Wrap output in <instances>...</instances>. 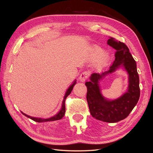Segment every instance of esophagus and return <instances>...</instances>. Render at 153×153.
I'll use <instances>...</instances> for the list:
<instances>
[{
    "mask_svg": "<svg viewBox=\"0 0 153 153\" xmlns=\"http://www.w3.org/2000/svg\"><path fill=\"white\" fill-rule=\"evenodd\" d=\"M89 73L88 71H85L84 72H82L81 73V75H80V77H79L80 80L81 82H85L87 78H88V76H89Z\"/></svg>",
    "mask_w": 153,
    "mask_h": 153,
    "instance_id": "obj_1",
    "label": "esophagus"
}]
</instances>
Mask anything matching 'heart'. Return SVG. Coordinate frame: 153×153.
I'll list each match as a JSON object with an SVG mask.
<instances>
[{
	"instance_id": "1",
	"label": "heart",
	"mask_w": 153,
	"mask_h": 153,
	"mask_svg": "<svg viewBox=\"0 0 153 153\" xmlns=\"http://www.w3.org/2000/svg\"><path fill=\"white\" fill-rule=\"evenodd\" d=\"M100 52V48L99 47H94V54L98 53ZM108 60V55L105 52H102L99 55L95 60V63L97 66L102 65L103 64L106 62Z\"/></svg>"
}]
</instances>
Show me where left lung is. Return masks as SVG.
<instances>
[{"label": "left lung", "mask_w": 153, "mask_h": 153, "mask_svg": "<svg viewBox=\"0 0 153 153\" xmlns=\"http://www.w3.org/2000/svg\"><path fill=\"white\" fill-rule=\"evenodd\" d=\"M108 45L115 49V61L108 71L101 74L92 73L87 86V101L92 116L106 123H117L125 119L137 105L140 98L139 76L137 64L129 48L124 43L110 38ZM122 64L129 75L128 90L117 100L108 101L101 95L99 82L103 77L112 72Z\"/></svg>", "instance_id": "1"}]
</instances>
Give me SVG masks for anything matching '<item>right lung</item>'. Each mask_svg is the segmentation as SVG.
<instances>
[{
  "instance_id": "add662e5",
  "label": "right lung",
  "mask_w": 153,
  "mask_h": 153,
  "mask_svg": "<svg viewBox=\"0 0 153 153\" xmlns=\"http://www.w3.org/2000/svg\"><path fill=\"white\" fill-rule=\"evenodd\" d=\"M76 84V81H75L74 82V84H73L70 87H69V89L67 90L66 92V94L64 97V100L62 101V108L61 110H60V112L57 114L54 115V116L48 118V119H41V118H37V117H30L29 115H27L24 113H22L24 114L25 116L29 117L30 119H31L32 120H33V121H36V122H38V123H41V122H47V121H56V120H59V119H61L63 117L64 114H65V112H66V107H65V101L66 99L67 98V96L70 94V93L71 92V91L73 90V86L75 85V84Z\"/></svg>"
}]
</instances>
